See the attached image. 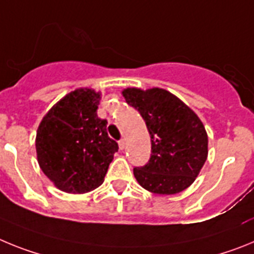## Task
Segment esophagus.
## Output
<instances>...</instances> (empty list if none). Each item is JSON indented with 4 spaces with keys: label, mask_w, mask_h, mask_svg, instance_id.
<instances>
[{
    "label": "esophagus",
    "mask_w": 254,
    "mask_h": 254,
    "mask_svg": "<svg viewBox=\"0 0 254 254\" xmlns=\"http://www.w3.org/2000/svg\"><path fill=\"white\" fill-rule=\"evenodd\" d=\"M125 145H127V140H125V139H121L120 142H119V148H120L121 151L125 148Z\"/></svg>",
    "instance_id": "obj_1"
}]
</instances>
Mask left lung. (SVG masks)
<instances>
[{"mask_svg":"<svg viewBox=\"0 0 254 254\" xmlns=\"http://www.w3.org/2000/svg\"><path fill=\"white\" fill-rule=\"evenodd\" d=\"M123 96L142 115L151 135V158L134 167L136 182L154 194H176L190 187L208 154V136L195 112L162 88H127Z\"/></svg>","mask_w":254,"mask_h":254,"instance_id":"obj_1","label":"left lung"}]
</instances>
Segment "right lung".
<instances>
[{"mask_svg":"<svg viewBox=\"0 0 254 254\" xmlns=\"http://www.w3.org/2000/svg\"><path fill=\"white\" fill-rule=\"evenodd\" d=\"M100 101V92L75 89L46 114L37 130L39 167L66 193L98 188L119 149L107 134V121L97 116Z\"/></svg>","mask_w":254,"mask_h":254,"instance_id":"right-lung-1","label":"right lung"}]
</instances>
